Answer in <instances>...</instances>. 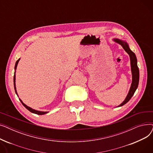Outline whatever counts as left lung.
<instances>
[{"instance_id":"obj_1","label":"left lung","mask_w":153,"mask_h":153,"mask_svg":"<svg viewBox=\"0 0 153 153\" xmlns=\"http://www.w3.org/2000/svg\"><path fill=\"white\" fill-rule=\"evenodd\" d=\"M114 41L119 44L122 45L125 51L130 55V61H131V72H132V83L130 87V89L129 92H128V95L125 100L118 107H121L125 105L128 101H129L132 96L134 95L136 89L138 88V83H139V77H140V72H139V69L137 65V59H136L135 54L130 49L128 45L126 43V42L124 41H122V40L118 39H114Z\"/></svg>"}]
</instances>
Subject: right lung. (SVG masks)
<instances>
[{
  "label": "right lung",
  "mask_w": 153,
  "mask_h": 153,
  "mask_svg": "<svg viewBox=\"0 0 153 153\" xmlns=\"http://www.w3.org/2000/svg\"><path fill=\"white\" fill-rule=\"evenodd\" d=\"M20 59H19L17 61H16V63H15V69H16V68H17V64H18V62L19 61ZM13 82H14V87H15V92L16 94H17V92H16V87H15V75H14V77H13ZM20 102H22V103L23 104V105L25 107L27 110H28L30 111H31V113H33V114H37V115H44V114H46L48 113V111H38V110H35L34 109H32L31 108L28 107L27 105H26L25 104H24L22 101L20 99Z\"/></svg>",
  "instance_id": "obj_1"
}]
</instances>
